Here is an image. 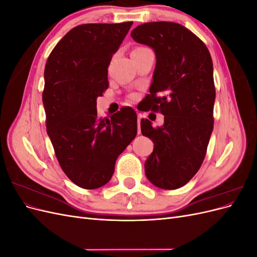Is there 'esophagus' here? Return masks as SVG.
<instances>
[{
	"label": "esophagus",
	"mask_w": 257,
	"mask_h": 257,
	"mask_svg": "<svg viewBox=\"0 0 257 257\" xmlns=\"http://www.w3.org/2000/svg\"><path fill=\"white\" fill-rule=\"evenodd\" d=\"M143 118V114L138 113V134H141V120Z\"/></svg>",
	"instance_id": "34e87169"
}]
</instances>
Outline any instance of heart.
Masks as SVG:
<instances>
[{
    "mask_svg": "<svg viewBox=\"0 0 257 257\" xmlns=\"http://www.w3.org/2000/svg\"><path fill=\"white\" fill-rule=\"evenodd\" d=\"M131 97H132V98H133V99H134V98H135V95H132V96H131Z\"/></svg>",
    "mask_w": 257,
    "mask_h": 257,
    "instance_id": "1",
    "label": "heart"
}]
</instances>
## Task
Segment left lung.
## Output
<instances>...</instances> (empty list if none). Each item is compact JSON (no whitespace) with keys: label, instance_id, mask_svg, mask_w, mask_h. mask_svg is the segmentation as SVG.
Returning <instances> with one entry per match:
<instances>
[{"label":"left lung","instance_id":"left-lung-1","mask_svg":"<svg viewBox=\"0 0 257 257\" xmlns=\"http://www.w3.org/2000/svg\"><path fill=\"white\" fill-rule=\"evenodd\" d=\"M131 36L155 52L150 93L143 102L164 115L163 126L141 121L143 135L154 144L146 176L158 188L176 190L195 176L206 157L214 123L212 59L204 42L179 23L147 22Z\"/></svg>","mask_w":257,"mask_h":257}]
</instances>
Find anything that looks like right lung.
I'll return each instance as SVG.
<instances>
[{"label":"right lung","instance_id":"obj_1","mask_svg":"<svg viewBox=\"0 0 257 257\" xmlns=\"http://www.w3.org/2000/svg\"><path fill=\"white\" fill-rule=\"evenodd\" d=\"M133 22L85 23L67 32L45 66L46 127L64 174L76 185H105L119 155L137 135V114L123 107L99 118L96 98L108 88V66Z\"/></svg>","mask_w":257,"mask_h":257}]
</instances>
